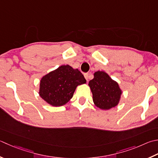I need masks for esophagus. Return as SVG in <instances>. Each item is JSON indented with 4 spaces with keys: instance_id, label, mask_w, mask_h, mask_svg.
Listing matches in <instances>:
<instances>
[{
    "instance_id": "34e87169",
    "label": "esophagus",
    "mask_w": 158,
    "mask_h": 158,
    "mask_svg": "<svg viewBox=\"0 0 158 158\" xmlns=\"http://www.w3.org/2000/svg\"><path fill=\"white\" fill-rule=\"evenodd\" d=\"M84 77L85 79L87 80V81H88V79H89V74L88 73H85L84 74Z\"/></svg>"
}]
</instances>
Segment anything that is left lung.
I'll return each instance as SVG.
<instances>
[{"instance_id": "1", "label": "left lung", "mask_w": 158, "mask_h": 158, "mask_svg": "<svg viewBox=\"0 0 158 158\" xmlns=\"http://www.w3.org/2000/svg\"><path fill=\"white\" fill-rule=\"evenodd\" d=\"M88 85L92 93L94 104L99 109L108 110L118 105L122 89L107 73L100 70L95 72L94 78L89 81Z\"/></svg>"}]
</instances>
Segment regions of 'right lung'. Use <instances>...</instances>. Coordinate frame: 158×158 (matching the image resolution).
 I'll list each match as a JSON object with an SVG mask.
<instances>
[{"label":"right lung","instance_id":"1","mask_svg":"<svg viewBox=\"0 0 158 158\" xmlns=\"http://www.w3.org/2000/svg\"><path fill=\"white\" fill-rule=\"evenodd\" d=\"M84 83L86 80L78 69L61 65L42 77L39 95L50 106L60 107L73 98L77 86Z\"/></svg>","mask_w":158,"mask_h":158}]
</instances>
